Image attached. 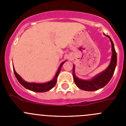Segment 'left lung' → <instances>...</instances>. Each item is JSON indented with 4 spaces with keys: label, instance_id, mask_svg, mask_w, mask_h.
<instances>
[{
    "label": "left lung",
    "instance_id": "left-lung-1",
    "mask_svg": "<svg viewBox=\"0 0 126 126\" xmlns=\"http://www.w3.org/2000/svg\"><path fill=\"white\" fill-rule=\"evenodd\" d=\"M106 35V34H105ZM109 38L112 45V59H111L110 63L107 68L103 71L100 74H98L96 76L92 79L91 80H83L78 78L74 74V65L73 66V78L76 85L81 90L88 92H93L96 91L104 87L108 84L110 80L112 78L114 71L115 69V67L117 65V53L115 52L114 45L113 42L110 37L108 35H106Z\"/></svg>",
    "mask_w": 126,
    "mask_h": 126
}]
</instances>
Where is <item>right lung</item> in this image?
<instances>
[{"label": "right lung", "instance_id": "1", "mask_svg": "<svg viewBox=\"0 0 126 126\" xmlns=\"http://www.w3.org/2000/svg\"><path fill=\"white\" fill-rule=\"evenodd\" d=\"M65 62H63L62 63H61L58 69L57 72L56 74H55V77L53 78V79H52V81H48V82L45 83H28V82L24 81V80L21 78V77L16 72V71L14 70V68H13V70H14V74H15L16 78H17V81H18L19 82L20 84H21L22 86H23L25 88L31 90V91H33V92H47V91H49V90H51L52 88L54 87V86L56 84L58 75H59L60 71H61V67H62V65L64 64V63Z\"/></svg>", "mask_w": 126, "mask_h": 126}]
</instances>
